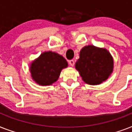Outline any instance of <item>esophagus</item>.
<instances>
[{
  "label": "esophagus",
  "instance_id": "esophagus-1",
  "mask_svg": "<svg viewBox=\"0 0 132 132\" xmlns=\"http://www.w3.org/2000/svg\"><path fill=\"white\" fill-rule=\"evenodd\" d=\"M68 64H70V66H73L75 65V62H74V60H69L68 61Z\"/></svg>",
  "mask_w": 132,
  "mask_h": 132
}]
</instances>
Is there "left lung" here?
<instances>
[{
	"mask_svg": "<svg viewBox=\"0 0 132 132\" xmlns=\"http://www.w3.org/2000/svg\"><path fill=\"white\" fill-rule=\"evenodd\" d=\"M75 68L85 83L98 85L106 81L112 73L114 60L106 48L88 45L80 51Z\"/></svg>",
	"mask_w": 132,
	"mask_h": 132,
	"instance_id": "8db88e82",
	"label": "left lung"
}]
</instances>
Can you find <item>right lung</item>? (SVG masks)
<instances>
[{"instance_id":"right-lung-1","label":"right lung","mask_w":132,"mask_h":132,"mask_svg":"<svg viewBox=\"0 0 132 132\" xmlns=\"http://www.w3.org/2000/svg\"><path fill=\"white\" fill-rule=\"evenodd\" d=\"M29 66L32 79L37 84L50 86L57 81L62 69L68 67V62L61 55L49 51L41 53Z\"/></svg>"}]
</instances>
